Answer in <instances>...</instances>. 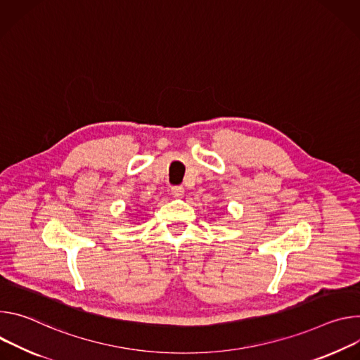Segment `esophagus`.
I'll return each mask as SVG.
<instances>
[{
	"label": "esophagus",
	"mask_w": 360,
	"mask_h": 360,
	"mask_svg": "<svg viewBox=\"0 0 360 360\" xmlns=\"http://www.w3.org/2000/svg\"><path fill=\"white\" fill-rule=\"evenodd\" d=\"M172 195L173 197H176V198H179V197H181L183 195V193H184V188L181 187V186H174V187H172Z\"/></svg>",
	"instance_id": "obj_1"
}]
</instances>
